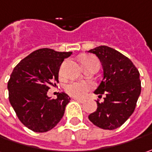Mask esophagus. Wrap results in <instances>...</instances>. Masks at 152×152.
Listing matches in <instances>:
<instances>
[{
	"mask_svg": "<svg viewBox=\"0 0 152 152\" xmlns=\"http://www.w3.org/2000/svg\"><path fill=\"white\" fill-rule=\"evenodd\" d=\"M75 100H76V101H78V102H80V103H84V99H79V98H73Z\"/></svg>",
	"mask_w": 152,
	"mask_h": 152,
	"instance_id": "34e87169",
	"label": "esophagus"
}]
</instances>
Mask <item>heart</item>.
<instances>
[{
    "mask_svg": "<svg viewBox=\"0 0 152 152\" xmlns=\"http://www.w3.org/2000/svg\"><path fill=\"white\" fill-rule=\"evenodd\" d=\"M96 62H98V60L94 57L86 56L81 59V63L83 67ZM93 83L90 82H72L65 87V90L69 95L76 98H83L89 90L93 88Z\"/></svg>",
    "mask_w": 152,
    "mask_h": 152,
    "instance_id": "b5f03b06",
    "label": "heart"
}]
</instances>
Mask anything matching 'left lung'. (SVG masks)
<instances>
[{
  "instance_id": "left-lung-1",
  "label": "left lung",
  "mask_w": 152,
  "mask_h": 152,
  "mask_svg": "<svg viewBox=\"0 0 152 152\" xmlns=\"http://www.w3.org/2000/svg\"><path fill=\"white\" fill-rule=\"evenodd\" d=\"M88 52L98 57L103 68V79L94 94L105 95L103 102L97 101V110L88 118L100 129L113 130L134 111L141 92L140 72L129 58L107 46Z\"/></svg>"
}]
</instances>
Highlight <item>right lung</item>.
<instances>
[{"instance_id": "1", "label": "right lung", "mask_w": 152, "mask_h": 152, "mask_svg": "<svg viewBox=\"0 0 152 152\" xmlns=\"http://www.w3.org/2000/svg\"><path fill=\"white\" fill-rule=\"evenodd\" d=\"M71 52L41 48L31 53L16 65L7 83L11 105L25 127L44 133L62 119L69 96L60 93L56 99L48 96V89L58 83V71Z\"/></svg>"}]
</instances>
